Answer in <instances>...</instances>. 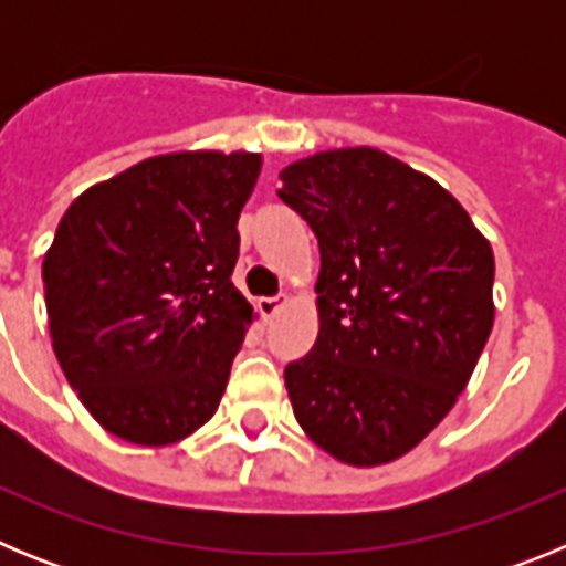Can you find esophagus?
Segmentation results:
<instances>
[{
  "label": "esophagus",
  "instance_id": "obj_1",
  "mask_svg": "<svg viewBox=\"0 0 566 566\" xmlns=\"http://www.w3.org/2000/svg\"><path fill=\"white\" fill-rule=\"evenodd\" d=\"M286 303H289V294H277V297H260L258 308H260V314H263V317H274V314L286 306Z\"/></svg>",
  "mask_w": 566,
  "mask_h": 566
}]
</instances>
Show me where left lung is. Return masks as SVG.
<instances>
[{
	"label": "left lung",
	"mask_w": 566,
	"mask_h": 566,
	"mask_svg": "<svg viewBox=\"0 0 566 566\" xmlns=\"http://www.w3.org/2000/svg\"><path fill=\"white\" fill-rule=\"evenodd\" d=\"M280 181L319 243L317 343L286 365L294 417L339 462H394L476 368L496 314L493 249L448 189L382 149L308 155Z\"/></svg>",
	"instance_id": "left-lung-1"
}]
</instances>
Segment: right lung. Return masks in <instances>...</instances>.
I'll list each match as a JSON object with an SVG mask.
<instances>
[{
	"mask_svg": "<svg viewBox=\"0 0 566 566\" xmlns=\"http://www.w3.org/2000/svg\"><path fill=\"white\" fill-rule=\"evenodd\" d=\"M258 153L155 155L70 203L42 263L50 339L90 417L164 448L221 405L252 326L234 289Z\"/></svg>",
	"mask_w": 566,
	"mask_h": 566,
	"instance_id": "obj_1",
	"label": "right lung"
}]
</instances>
